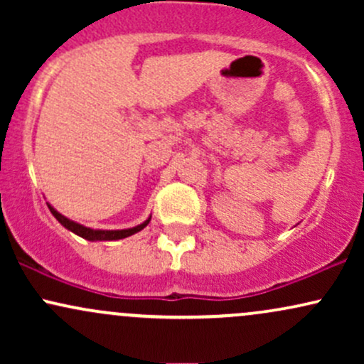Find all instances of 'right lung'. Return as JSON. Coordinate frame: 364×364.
Here are the masks:
<instances>
[{
	"label": "right lung",
	"instance_id": "right-lung-1",
	"mask_svg": "<svg viewBox=\"0 0 364 364\" xmlns=\"http://www.w3.org/2000/svg\"><path fill=\"white\" fill-rule=\"evenodd\" d=\"M49 210H51V214L56 217V220L60 223L63 228H66L68 231H72L73 235L83 237V240L87 241H116V240H123V237H128L132 235H135V232L141 231V229L145 228L150 223V215L147 220H144V223L135 225V228H128V229H92V228H87V225H82L78 223H75V220L68 219V217H65L63 214L54 208L51 203H48Z\"/></svg>",
	"mask_w": 364,
	"mask_h": 364
}]
</instances>
